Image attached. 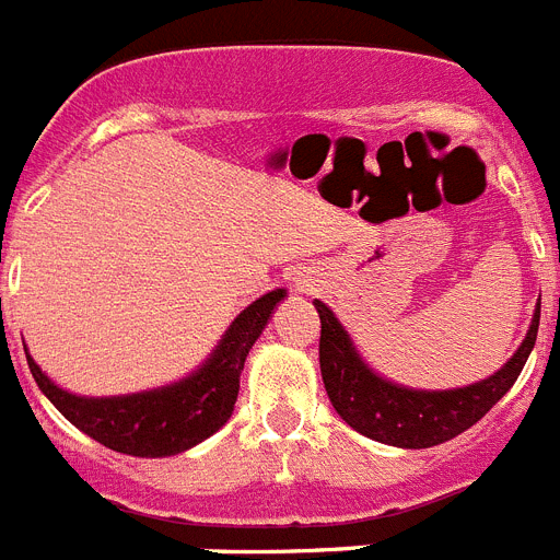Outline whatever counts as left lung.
I'll list each match as a JSON object with an SVG mask.
<instances>
[{"label":"left lung","instance_id":"left-lung-1","mask_svg":"<svg viewBox=\"0 0 560 560\" xmlns=\"http://www.w3.org/2000/svg\"><path fill=\"white\" fill-rule=\"evenodd\" d=\"M314 308L323 326L319 371L334 410L362 436L408 451L442 444L479 422L518 380L521 368L535 346L538 319H541V303H538L524 342L493 376L465 388L417 390L388 382L374 368H368L331 308L319 300H314Z\"/></svg>","mask_w":560,"mask_h":560}]
</instances>
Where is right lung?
Segmentation results:
<instances>
[{
    "label": "right lung",
    "instance_id": "right-lung-1",
    "mask_svg": "<svg viewBox=\"0 0 560 560\" xmlns=\"http://www.w3.org/2000/svg\"><path fill=\"white\" fill-rule=\"evenodd\" d=\"M285 289H275L243 308L209 360L186 380L164 388L127 396H75L59 388L27 353V365L42 394L56 405L67 422L104 447L127 456L164 458L184 453L221 430L232 417L241 371L262 328L269 326L275 305Z\"/></svg>",
    "mask_w": 560,
    "mask_h": 560
}]
</instances>
